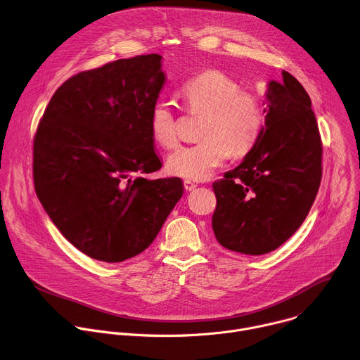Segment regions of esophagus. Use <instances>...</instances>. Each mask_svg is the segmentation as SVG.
<instances>
[{
    "label": "esophagus",
    "mask_w": 360,
    "mask_h": 360,
    "mask_svg": "<svg viewBox=\"0 0 360 360\" xmlns=\"http://www.w3.org/2000/svg\"><path fill=\"white\" fill-rule=\"evenodd\" d=\"M195 187H197V186H195L193 181H188V180L184 181V188H186V191H193Z\"/></svg>",
    "instance_id": "34e87169"
}]
</instances>
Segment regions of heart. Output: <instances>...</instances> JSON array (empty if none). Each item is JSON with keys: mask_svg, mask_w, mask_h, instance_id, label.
<instances>
[{"mask_svg": "<svg viewBox=\"0 0 360 360\" xmlns=\"http://www.w3.org/2000/svg\"><path fill=\"white\" fill-rule=\"evenodd\" d=\"M188 113L204 115L200 137L202 141L180 148L167 159V172L188 181L208 179L215 169L233 155L243 158L258 141L265 112L261 99L215 69H208L188 79L179 91ZM153 140L163 149L179 143L177 120L172 106L159 101L149 117Z\"/></svg>", "mask_w": 360, "mask_h": 360, "instance_id": "1", "label": "heart"}]
</instances>
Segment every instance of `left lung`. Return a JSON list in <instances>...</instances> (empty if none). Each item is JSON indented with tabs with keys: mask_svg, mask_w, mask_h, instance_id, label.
Returning <instances> with one entry per match:
<instances>
[{
	"mask_svg": "<svg viewBox=\"0 0 360 360\" xmlns=\"http://www.w3.org/2000/svg\"><path fill=\"white\" fill-rule=\"evenodd\" d=\"M265 127L243 163L212 183V231L227 250L261 255L304 223L322 179V140L311 98L286 70L271 81Z\"/></svg>",
	"mask_w": 360,
	"mask_h": 360,
	"instance_id": "1",
	"label": "left lung"
}]
</instances>
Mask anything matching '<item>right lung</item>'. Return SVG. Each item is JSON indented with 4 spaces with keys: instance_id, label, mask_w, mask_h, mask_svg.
Listing matches in <instances>:
<instances>
[{
    "instance_id": "add662e5",
    "label": "right lung",
    "mask_w": 360,
    "mask_h": 360,
    "mask_svg": "<svg viewBox=\"0 0 360 360\" xmlns=\"http://www.w3.org/2000/svg\"><path fill=\"white\" fill-rule=\"evenodd\" d=\"M158 53L117 59L65 81L34 137V186L49 219L85 255L122 262L145 251L183 195L149 117L165 85Z\"/></svg>"
}]
</instances>
